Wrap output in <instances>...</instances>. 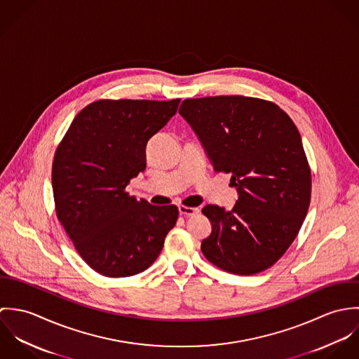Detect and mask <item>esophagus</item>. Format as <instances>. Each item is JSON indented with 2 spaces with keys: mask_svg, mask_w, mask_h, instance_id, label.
Masks as SVG:
<instances>
[{
  "mask_svg": "<svg viewBox=\"0 0 359 359\" xmlns=\"http://www.w3.org/2000/svg\"><path fill=\"white\" fill-rule=\"evenodd\" d=\"M178 210H180V214L188 215V217H189V215H195V214L199 212V208H196V207H189V205H180Z\"/></svg>",
  "mask_w": 359,
  "mask_h": 359,
  "instance_id": "34e87169",
  "label": "esophagus"
}]
</instances>
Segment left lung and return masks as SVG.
Returning <instances> with one entry per match:
<instances>
[{"label": "left lung", "mask_w": 359, "mask_h": 359, "mask_svg": "<svg viewBox=\"0 0 359 359\" xmlns=\"http://www.w3.org/2000/svg\"><path fill=\"white\" fill-rule=\"evenodd\" d=\"M180 114L214 171L231 174L239 194L229 211L202 208L212 226L202 253L236 275L272 266L299 235L311 202V168L296 124L278 104L242 95L189 98Z\"/></svg>", "instance_id": "8db88e82"}]
</instances>
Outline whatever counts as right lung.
<instances>
[{
	"label": "right lung",
	"mask_w": 359,
	"mask_h": 359,
	"mask_svg": "<svg viewBox=\"0 0 359 359\" xmlns=\"http://www.w3.org/2000/svg\"><path fill=\"white\" fill-rule=\"evenodd\" d=\"M171 101L100 100L72 121L52 161L59 222L98 273L126 278L149 268L178 207L140 202L126 192L147 167V145L175 114Z\"/></svg>",
	"instance_id": "right-lung-1"
}]
</instances>
